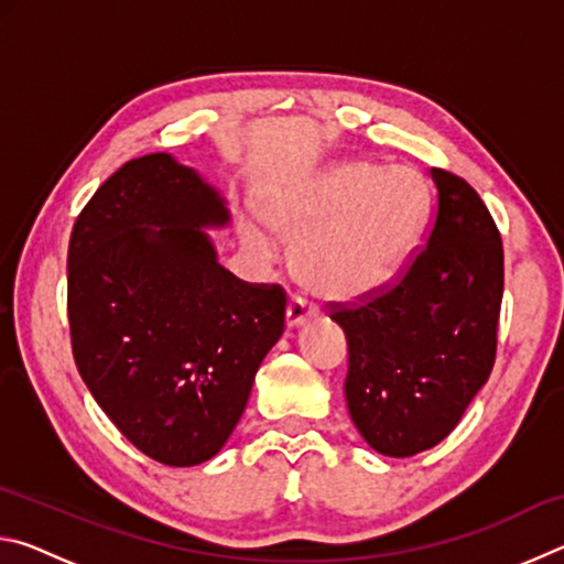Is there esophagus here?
<instances>
[{
	"label": "esophagus",
	"mask_w": 564,
	"mask_h": 564,
	"mask_svg": "<svg viewBox=\"0 0 564 564\" xmlns=\"http://www.w3.org/2000/svg\"><path fill=\"white\" fill-rule=\"evenodd\" d=\"M316 313H318L316 303L303 299V295H295V299L289 303V311H285V323H289V328H295V326H301L303 321L316 316Z\"/></svg>",
	"instance_id": "esophagus-1"
}]
</instances>
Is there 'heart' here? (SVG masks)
<instances>
[{
	"label": "heart",
	"instance_id": "b5f03b06",
	"mask_svg": "<svg viewBox=\"0 0 564 564\" xmlns=\"http://www.w3.org/2000/svg\"><path fill=\"white\" fill-rule=\"evenodd\" d=\"M427 191L408 166L346 161L275 191L263 218L295 243V271L323 295L358 299L383 289L403 269L423 224ZM246 243L263 259L275 251L265 228L248 224Z\"/></svg>",
	"mask_w": 564,
	"mask_h": 564
}]
</instances>
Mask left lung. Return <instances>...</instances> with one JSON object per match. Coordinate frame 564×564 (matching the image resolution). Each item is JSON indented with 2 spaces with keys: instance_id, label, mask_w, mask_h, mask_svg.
I'll use <instances>...</instances> for the list:
<instances>
[{
  "instance_id": "1",
  "label": "left lung",
  "mask_w": 564,
  "mask_h": 564,
  "mask_svg": "<svg viewBox=\"0 0 564 564\" xmlns=\"http://www.w3.org/2000/svg\"><path fill=\"white\" fill-rule=\"evenodd\" d=\"M437 208L425 241L393 285L333 303L348 340L346 400L358 433L390 457L451 435L488 383L502 303V241L465 178L431 169Z\"/></svg>"
}]
</instances>
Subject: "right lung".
<instances>
[{"mask_svg":"<svg viewBox=\"0 0 564 564\" xmlns=\"http://www.w3.org/2000/svg\"><path fill=\"white\" fill-rule=\"evenodd\" d=\"M218 191L169 154L131 159L82 208L66 259L79 376L151 460H212L241 420L256 370L285 328L279 283H246L202 228Z\"/></svg>","mask_w":564,"mask_h":564,"instance_id":"add662e5","label":"right lung"}]
</instances>
